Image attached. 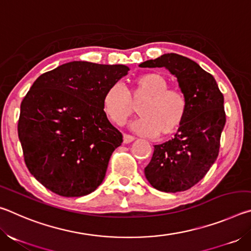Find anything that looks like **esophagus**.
I'll use <instances>...</instances> for the list:
<instances>
[{"label":"esophagus","mask_w":251,"mask_h":251,"mask_svg":"<svg viewBox=\"0 0 251 251\" xmlns=\"http://www.w3.org/2000/svg\"><path fill=\"white\" fill-rule=\"evenodd\" d=\"M134 139H135V137H133V136H130V135H127V134L123 135V141H124V144H129L133 142Z\"/></svg>","instance_id":"obj_1"}]
</instances>
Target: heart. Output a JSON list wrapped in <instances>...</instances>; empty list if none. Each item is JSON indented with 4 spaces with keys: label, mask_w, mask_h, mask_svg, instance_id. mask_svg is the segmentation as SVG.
<instances>
[{
    "label": "heart",
    "mask_w": 251,
    "mask_h": 251,
    "mask_svg": "<svg viewBox=\"0 0 251 251\" xmlns=\"http://www.w3.org/2000/svg\"><path fill=\"white\" fill-rule=\"evenodd\" d=\"M168 87L166 76L156 72L135 78L129 92L121 83L110 85L103 96L106 115L122 125L135 112V105L141 103L142 117L131 123V128L147 136L169 137L185 123L189 105L184 92Z\"/></svg>",
    "instance_id": "obj_1"
}]
</instances>
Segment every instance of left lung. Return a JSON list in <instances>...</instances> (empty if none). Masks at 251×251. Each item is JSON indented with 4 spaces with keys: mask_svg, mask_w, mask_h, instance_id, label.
Here are the masks:
<instances>
[{
    "mask_svg": "<svg viewBox=\"0 0 251 251\" xmlns=\"http://www.w3.org/2000/svg\"><path fill=\"white\" fill-rule=\"evenodd\" d=\"M141 67H165L177 78L188 100V114L172 138L154 146L145 177L157 190L178 193L202 179L218 157L226 124L224 95L214 76L196 62L175 53L143 62Z\"/></svg>",
    "mask_w": 251,
    "mask_h": 251,
    "instance_id": "1",
    "label": "left lung"
}]
</instances>
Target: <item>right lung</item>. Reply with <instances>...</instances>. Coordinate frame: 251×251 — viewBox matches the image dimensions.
Returning a JSON list of instances; mask_svg holds the SVG:
<instances>
[{"instance_id":"1","label":"right lung","mask_w":251,"mask_h":251,"mask_svg":"<svg viewBox=\"0 0 251 251\" xmlns=\"http://www.w3.org/2000/svg\"><path fill=\"white\" fill-rule=\"evenodd\" d=\"M128 71L74 61L33 83L21 103L18 133L29 173L46 188L80 197L103 182L110 156L123 143L104 112L103 96Z\"/></svg>"}]
</instances>
